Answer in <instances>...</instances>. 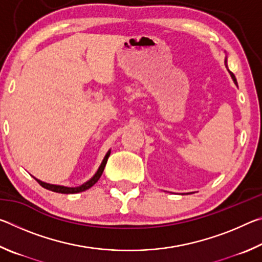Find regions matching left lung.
<instances>
[{"instance_id":"1","label":"left lung","mask_w":262,"mask_h":262,"mask_svg":"<svg viewBox=\"0 0 262 262\" xmlns=\"http://www.w3.org/2000/svg\"><path fill=\"white\" fill-rule=\"evenodd\" d=\"M227 61H228V56H225V60H224V64H225V67H227V69H228V63H227ZM229 70V69H228ZM229 73H230V75H231V78L233 79V82H234V84H236V85L238 86V83H237V79H236V77H234V75L230 72L229 70Z\"/></svg>"}]
</instances>
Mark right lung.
Segmentation results:
<instances>
[{
	"label": "right lung",
	"instance_id": "right-lung-1",
	"mask_svg": "<svg viewBox=\"0 0 262 262\" xmlns=\"http://www.w3.org/2000/svg\"><path fill=\"white\" fill-rule=\"evenodd\" d=\"M110 154H111V150H108L107 154L105 155V157L103 159V162H101L100 166L98 167V170H97L96 173L94 174V177L90 180H88L86 183L82 184L81 186H77V187H67V186H61V185H53V184H48V183H45V181H41L39 180L37 178H33L38 181L39 184H40V186H42L43 188H46L48 190H52V192H56V193H62V194H75V193H79V192H84V190L89 189L90 187H92L97 181L99 180V178L101 177V174H103V171L105 168V165L106 163H107V159L110 157Z\"/></svg>",
	"mask_w": 262,
	"mask_h": 262
}]
</instances>
